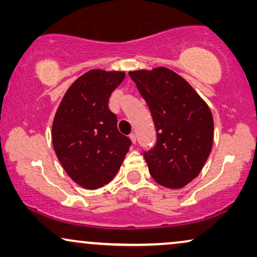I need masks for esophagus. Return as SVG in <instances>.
Returning a JSON list of instances; mask_svg holds the SVG:
<instances>
[{"mask_svg":"<svg viewBox=\"0 0 257 257\" xmlns=\"http://www.w3.org/2000/svg\"><path fill=\"white\" fill-rule=\"evenodd\" d=\"M130 139H131V142H132L133 144H136V142H137V137H136L135 133H131V135H130Z\"/></svg>","mask_w":257,"mask_h":257,"instance_id":"esophagus-1","label":"esophagus"}]
</instances>
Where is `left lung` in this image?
Returning <instances> with one entry per match:
<instances>
[{
	"label": "left lung",
	"mask_w": 257,
	"mask_h": 257,
	"mask_svg": "<svg viewBox=\"0 0 257 257\" xmlns=\"http://www.w3.org/2000/svg\"><path fill=\"white\" fill-rule=\"evenodd\" d=\"M149 105L157 144L144 152L158 184L182 188L196 178L213 146L214 121L208 105L178 73L167 68L130 71Z\"/></svg>",
	"instance_id": "left-lung-1"
}]
</instances>
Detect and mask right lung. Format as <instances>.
I'll use <instances>...</instances> for the list:
<instances>
[{
    "label": "right lung",
    "mask_w": 257,
    "mask_h": 257,
    "mask_svg": "<svg viewBox=\"0 0 257 257\" xmlns=\"http://www.w3.org/2000/svg\"><path fill=\"white\" fill-rule=\"evenodd\" d=\"M121 71L90 70L69 87L52 122V145L69 177L87 189L103 187L118 173L131 146L108 108Z\"/></svg>",
    "instance_id": "1"
}]
</instances>
